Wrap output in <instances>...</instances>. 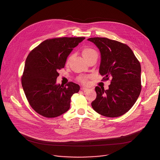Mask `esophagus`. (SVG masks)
<instances>
[{
	"mask_svg": "<svg viewBox=\"0 0 160 160\" xmlns=\"http://www.w3.org/2000/svg\"><path fill=\"white\" fill-rule=\"evenodd\" d=\"M81 90H83L84 92H87V91H88L89 88H87V87H82L81 88Z\"/></svg>",
	"mask_w": 160,
	"mask_h": 160,
	"instance_id": "obj_1",
	"label": "esophagus"
}]
</instances>
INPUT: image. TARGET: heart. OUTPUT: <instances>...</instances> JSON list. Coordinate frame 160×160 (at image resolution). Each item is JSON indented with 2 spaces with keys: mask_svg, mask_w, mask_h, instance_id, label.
Segmentation results:
<instances>
[{
  "mask_svg": "<svg viewBox=\"0 0 160 160\" xmlns=\"http://www.w3.org/2000/svg\"><path fill=\"white\" fill-rule=\"evenodd\" d=\"M96 54H98L96 51L94 49H93L92 48H86L82 51V56L85 58V60L89 59L90 58L92 57ZM71 57H72L71 56L68 57V58L67 59V62H69V61L71 59ZM87 78H88L87 77H80L79 78V80L81 82L85 83L87 82Z\"/></svg>",
  "mask_w": 160,
  "mask_h": 160,
  "instance_id": "1",
  "label": "heart"
}]
</instances>
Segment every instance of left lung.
Listing matches in <instances>:
<instances>
[{"instance_id": "obj_1", "label": "left lung", "mask_w": 160, "mask_h": 160, "mask_svg": "<svg viewBox=\"0 0 160 160\" xmlns=\"http://www.w3.org/2000/svg\"><path fill=\"white\" fill-rule=\"evenodd\" d=\"M101 53L99 73L103 80L111 79L108 90L96 87V99L92 108L107 117H118L128 111L141 91L140 62L126 44L107 38L87 39Z\"/></svg>"}]
</instances>
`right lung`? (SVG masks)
<instances>
[{
	"label": "right lung",
	"instance_id": "1",
	"mask_svg": "<svg viewBox=\"0 0 160 160\" xmlns=\"http://www.w3.org/2000/svg\"><path fill=\"white\" fill-rule=\"evenodd\" d=\"M85 37L48 39L33 49L27 58L22 87L32 108L39 115L55 118L70 108L71 98L80 86L73 82L56 83L58 71L64 67L67 58Z\"/></svg>",
	"mask_w": 160,
	"mask_h": 160
}]
</instances>
